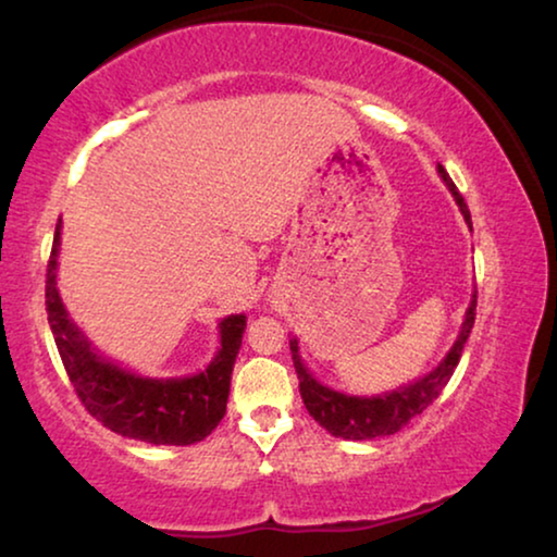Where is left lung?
Wrapping results in <instances>:
<instances>
[{"instance_id":"8db88e82","label":"left lung","mask_w":557,"mask_h":557,"mask_svg":"<svg viewBox=\"0 0 557 557\" xmlns=\"http://www.w3.org/2000/svg\"><path fill=\"white\" fill-rule=\"evenodd\" d=\"M438 174L441 180L446 182V187L451 189V195L456 197V205H459L463 220L471 227V215L467 202L459 195V189L448 177V172L438 164ZM474 317H476V294L471 296V304L467 309V317H463L461 332L456 337L454 347L448 349V355L441 360L436 370H431L429 375H423L416 383L403 385L398 391L385 393V395H375V398H360V395H345L332 391L322 383H317L311 377V372L304 368L301 357H299V342L292 339V360L296 368V375H299V393L304 406H307L309 416L314 421L332 433V436L347 438V441H370V438H380V436H393L398 433L403 425H408V421H413L416 416H421L425 408L431 406L433 400L438 398L441 391H444L448 380H451L456 364L461 360L463 345H467L471 326H474Z\"/></svg>"}]
</instances>
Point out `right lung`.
Wrapping results in <instances>:
<instances>
[{"label": "right lung", "instance_id": "add662e5", "mask_svg": "<svg viewBox=\"0 0 557 557\" xmlns=\"http://www.w3.org/2000/svg\"><path fill=\"white\" fill-rule=\"evenodd\" d=\"M58 246L60 220L45 273V307L60 360L88 413L113 433L157 446H189L210 436L225 416L246 317L233 314L220 322V352L197 375L172 380L139 377L101 360L67 317L55 278Z\"/></svg>", "mask_w": 557, "mask_h": 557}]
</instances>
